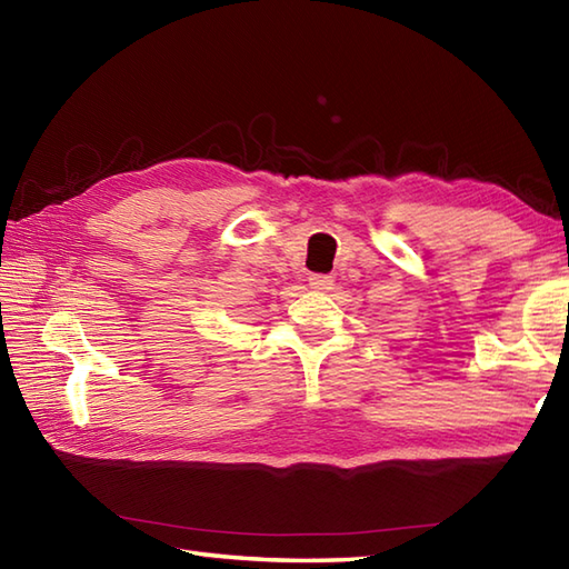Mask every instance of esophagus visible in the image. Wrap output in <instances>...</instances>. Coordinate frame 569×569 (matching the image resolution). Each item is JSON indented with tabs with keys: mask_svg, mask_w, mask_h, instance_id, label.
Wrapping results in <instances>:
<instances>
[{
	"mask_svg": "<svg viewBox=\"0 0 569 569\" xmlns=\"http://www.w3.org/2000/svg\"><path fill=\"white\" fill-rule=\"evenodd\" d=\"M308 281H310V288H316V291H330V288L335 286L332 276H328V273H312Z\"/></svg>",
	"mask_w": 569,
	"mask_h": 569,
	"instance_id": "obj_1",
	"label": "esophagus"
}]
</instances>
